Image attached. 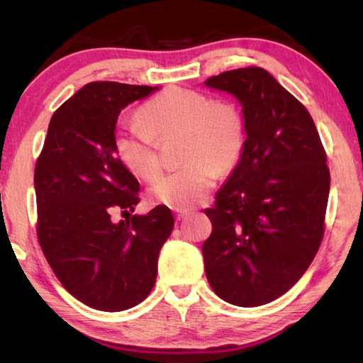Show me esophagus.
Here are the masks:
<instances>
[{"instance_id":"esophagus-1","label":"esophagus","mask_w":363,"mask_h":363,"mask_svg":"<svg viewBox=\"0 0 363 363\" xmlns=\"http://www.w3.org/2000/svg\"><path fill=\"white\" fill-rule=\"evenodd\" d=\"M189 214V211H186V210H176V219L177 220H181V219H184Z\"/></svg>"}]
</instances>
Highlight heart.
Returning <instances> with one entry per match:
<instances>
[{"label":"heart","mask_w":363,"mask_h":363,"mask_svg":"<svg viewBox=\"0 0 363 363\" xmlns=\"http://www.w3.org/2000/svg\"><path fill=\"white\" fill-rule=\"evenodd\" d=\"M139 123L121 126L113 136L120 162L143 181L162 173L158 143L181 134L182 168L160 177L152 200L173 210H189L205 199L219 171L235 167L243 150V118L232 102L211 99L200 91L169 88L147 101Z\"/></svg>","instance_id":"b5f03b06"}]
</instances>
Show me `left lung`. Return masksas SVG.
Masks as SVG:
<instances>
[{"label": "left lung", "mask_w": 363, "mask_h": 363, "mask_svg": "<svg viewBox=\"0 0 363 363\" xmlns=\"http://www.w3.org/2000/svg\"><path fill=\"white\" fill-rule=\"evenodd\" d=\"M243 106L247 140L237 168L205 211L206 279L235 306L267 304L314 259L330 192L327 153L311 113L261 67L208 78Z\"/></svg>", "instance_id": "8db88e82"}]
</instances>
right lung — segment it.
<instances>
[{
    "label": "right lung",
    "mask_w": 363,
    "mask_h": 363,
    "mask_svg": "<svg viewBox=\"0 0 363 363\" xmlns=\"http://www.w3.org/2000/svg\"><path fill=\"white\" fill-rule=\"evenodd\" d=\"M153 91L116 82L83 86L54 112L35 164L43 255L65 290L97 311H125L149 296L174 225L163 205L130 216L140 186L113 147L121 108ZM113 211L128 218L113 223Z\"/></svg>",
    "instance_id": "1"
}]
</instances>
